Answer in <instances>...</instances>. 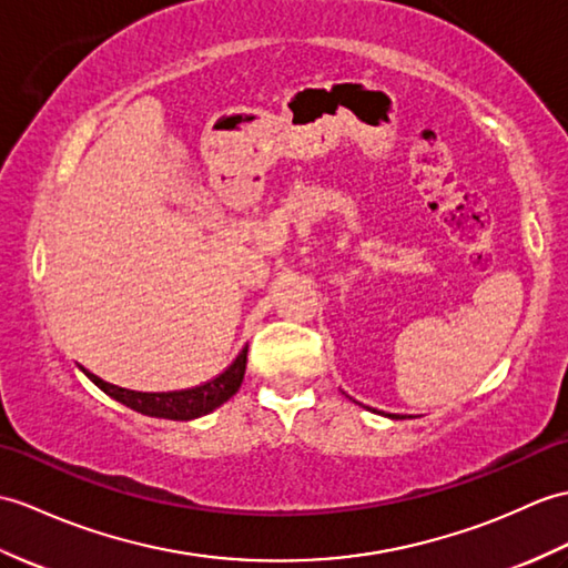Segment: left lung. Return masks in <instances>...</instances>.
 <instances>
[{
	"mask_svg": "<svg viewBox=\"0 0 568 568\" xmlns=\"http://www.w3.org/2000/svg\"><path fill=\"white\" fill-rule=\"evenodd\" d=\"M389 418H402V416H394V414H392V416H389Z\"/></svg>",
	"mask_w": 568,
	"mask_h": 568,
	"instance_id": "8db88e82",
	"label": "left lung"
}]
</instances>
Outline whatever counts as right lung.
Listing matches in <instances>:
<instances>
[{
  "mask_svg": "<svg viewBox=\"0 0 568 568\" xmlns=\"http://www.w3.org/2000/svg\"><path fill=\"white\" fill-rule=\"evenodd\" d=\"M246 353L248 346L240 351V355L230 363V367L213 377L205 385H197L191 389H179V392H135V389H123L115 387L111 382H103L94 373L84 371V375L94 382L99 389H103L109 397L121 402L133 408L138 414L154 416V418H169V420H193L201 418L210 412H215L227 399H232L242 387V379L246 373Z\"/></svg>",
  "mask_w": 568,
  "mask_h": 568,
  "instance_id": "obj_1",
  "label": "right lung"
}]
</instances>
